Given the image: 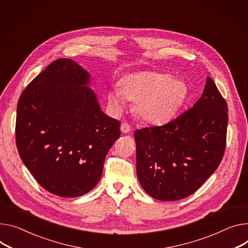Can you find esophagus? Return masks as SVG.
<instances>
[{
  "label": "esophagus",
  "instance_id": "obj_1",
  "mask_svg": "<svg viewBox=\"0 0 248 248\" xmlns=\"http://www.w3.org/2000/svg\"><path fill=\"white\" fill-rule=\"evenodd\" d=\"M130 129H131V127H130V125H129L128 123L124 122V123L121 124L120 130H121L122 133H124V134H127V133H129V132H130Z\"/></svg>",
  "mask_w": 248,
  "mask_h": 248
}]
</instances>
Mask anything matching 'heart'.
Instances as JSON below:
<instances>
[{"label":"heart","mask_w":248,"mask_h":248,"mask_svg":"<svg viewBox=\"0 0 248 248\" xmlns=\"http://www.w3.org/2000/svg\"><path fill=\"white\" fill-rule=\"evenodd\" d=\"M187 95L186 83L168 73L140 71L128 74L120 80L119 88L112 87L108 103L116 112L125 108V99L135 100L137 115L150 124H164L172 119Z\"/></svg>","instance_id":"1"}]
</instances>
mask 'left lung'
Instances as JSON below:
<instances>
[{
  "mask_svg": "<svg viewBox=\"0 0 248 248\" xmlns=\"http://www.w3.org/2000/svg\"><path fill=\"white\" fill-rule=\"evenodd\" d=\"M227 105L216 83L206 78L202 97L174 121L136 130V169L145 192L159 201L194 194L223 157Z\"/></svg>",
  "mask_w": 248,
  "mask_h": 248,
  "instance_id": "obj_1",
  "label": "left lung"
}]
</instances>
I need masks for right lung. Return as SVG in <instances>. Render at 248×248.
<instances>
[{
    "label": "right lung",
    "mask_w": 248,
    "mask_h": 248,
    "mask_svg": "<svg viewBox=\"0 0 248 248\" xmlns=\"http://www.w3.org/2000/svg\"><path fill=\"white\" fill-rule=\"evenodd\" d=\"M90 82L79 63L61 59L36 76L17 103L18 153L36 182L55 196L90 192L120 137V122L103 113Z\"/></svg>",
    "instance_id": "1"
}]
</instances>
